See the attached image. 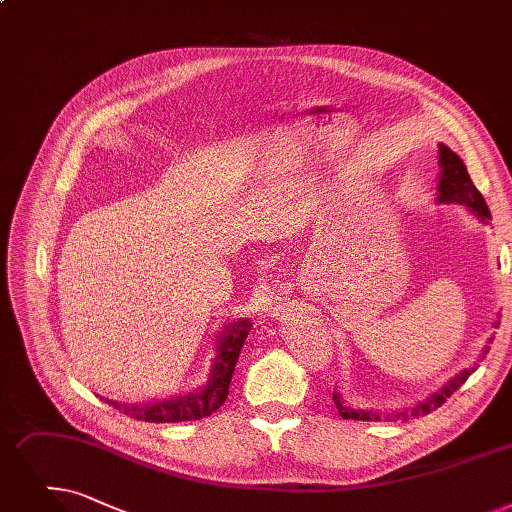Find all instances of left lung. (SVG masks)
I'll use <instances>...</instances> for the list:
<instances>
[{
  "label": "left lung",
  "mask_w": 512,
  "mask_h": 512,
  "mask_svg": "<svg viewBox=\"0 0 512 512\" xmlns=\"http://www.w3.org/2000/svg\"><path fill=\"white\" fill-rule=\"evenodd\" d=\"M439 180H437V203H456V205H464L466 209H469L481 224H487V219H492V213L490 209H487L485 205V198L481 196V192L475 188L473 180L469 171H466V165L462 163V159L458 157V154L454 150H450L446 144H439ZM494 328H498V322L494 324ZM490 343L492 339L487 341L485 349L481 351L479 355V362L485 358V353L490 351ZM477 370V364H473L471 368H464L460 370L456 376H452V379L448 383H443L437 391H433L429 397L422 399V402L410 406V408H404V410H395V412H389L385 414L387 420L391 418H418V416H425L433 410H437L446 399L456 391L460 389L466 379ZM332 399H335V406L339 410V414L343 418H351V420H381V414L374 412V410H360V408H351L345 404V399L339 391L332 393Z\"/></svg>",
  "instance_id": "8db88e82"
}]
</instances>
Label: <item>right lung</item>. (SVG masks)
<instances>
[{
  "mask_svg": "<svg viewBox=\"0 0 512 512\" xmlns=\"http://www.w3.org/2000/svg\"><path fill=\"white\" fill-rule=\"evenodd\" d=\"M251 326L253 324L249 318H238L224 326V330H221L217 337L215 358L211 364L207 383L188 395L182 393L167 399H154V402H148V404H125V402L119 404L115 399H108V397H102V399L106 404L129 414L131 418L146 420V422L201 420L213 414L215 410H219L221 404L228 399L234 366L238 362L244 339L249 337Z\"/></svg>",
  "mask_w": 512,
  "mask_h": 512,
  "instance_id": "obj_1",
  "label": "right lung"
}]
</instances>
